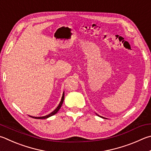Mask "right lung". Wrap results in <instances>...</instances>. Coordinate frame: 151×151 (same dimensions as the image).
Here are the masks:
<instances>
[{"instance_id":"add662e5","label":"right lung","mask_w":151,"mask_h":151,"mask_svg":"<svg viewBox=\"0 0 151 151\" xmlns=\"http://www.w3.org/2000/svg\"><path fill=\"white\" fill-rule=\"evenodd\" d=\"M64 98H65V95H64V93H63V96H62V98H61V102L59 103V106H57V108L55 109V110L53 112H51L50 114L47 115V116H43V117H32V116H30V117H33V118H35V119H46V118H47V117H51L52 116H53V115H55L56 113H57V111H58L59 110V109L61 108L62 104H63V103Z\"/></svg>"}]
</instances>
